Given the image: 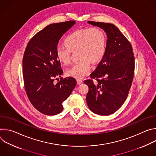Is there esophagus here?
I'll return each instance as SVG.
<instances>
[{
    "label": "esophagus",
    "instance_id": "esophagus-1",
    "mask_svg": "<svg viewBox=\"0 0 156 156\" xmlns=\"http://www.w3.org/2000/svg\"><path fill=\"white\" fill-rule=\"evenodd\" d=\"M76 83H77V84H81L83 83V80H81L80 79H77L76 80Z\"/></svg>",
    "mask_w": 156,
    "mask_h": 156
}]
</instances>
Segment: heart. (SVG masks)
Segmentation results:
<instances>
[{
	"instance_id": "heart-1",
	"label": "heart",
	"mask_w": 156,
	"mask_h": 156,
	"mask_svg": "<svg viewBox=\"0 0 156 156\" xmlns=\"http://www.w3.org/2000/svg\"><path fill=\"white\" fill-rule=\"evenodd\" d=\"M65 48H57L55 56L63 65L70 62V52L77 51L78 63L66 72L69 76L80 79L90 73L91 62L96 64L104 57L107 46L105 33L100 28H91L75 30L65 37Z\"/></svg>"
}]
</instances>
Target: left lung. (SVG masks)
Returning a JSON list of instances; mask_svg holds the SVG:
<instances>
[{"instance_id":"left-lung-1","label":"left lung","mask_w":156,"mask_h":156,"mask_svg":"<svg viewBox=\"0 0 156 156\" xmlns=\"http://www.w3.org/2000/svg\"><path fill=\"white\" fill-rule=\"evenodd\" d=\"M87 23L102 29L106 33L105 55L90 75L96 79L84 81L89 87L86 102L93 112L108 115L119 109L125 101L134 75L135 58L130 42L114 25L96 21Z\"/></svg>"}]
</instances>
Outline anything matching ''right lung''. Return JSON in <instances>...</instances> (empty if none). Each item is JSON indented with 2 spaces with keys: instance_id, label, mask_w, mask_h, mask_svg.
<instances>
[{
  "instance_id": "1",
  "label": "right lung",
  "mask_w": 156,
  "mask_h": 156,
  "mask_svg": "<svg viewBox=\"0 0 156 156\" xmlns=\"http://www.w3.org/2000/svg\"><path fill=\"white\" fill-rule=\"evenodd\" d=\"M76 22L68 21L51 24L38 32L29 41L23 58V75L27 94L32 105L40 112L54 115L63 110L76 84L73 77L60 78L63 70L55 56L59 40Z\"/></svg>"
}]
</instances>
